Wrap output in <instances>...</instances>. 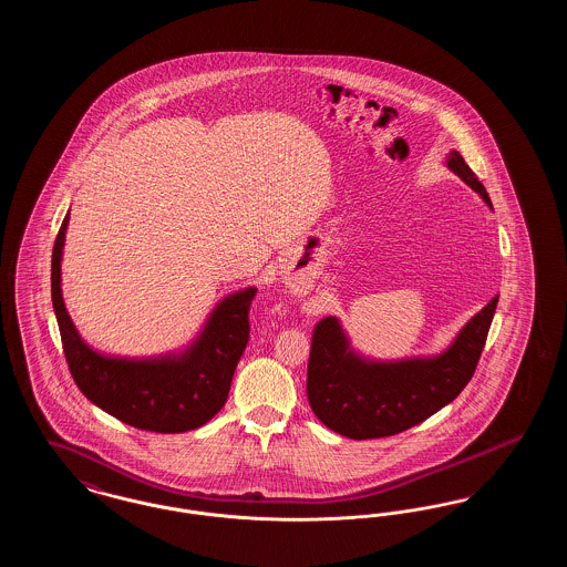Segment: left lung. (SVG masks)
<instances>
[{"mask_svg":"<svg viewBox=\"0 0 567 567\" xmlns=\"http://www.w3.org/2000/svg\"><path fill=\"white\" fill-rule=\"evenodd\" d=\"M446 167L476 190L493 210L488 193L457 151ZM495 296L458 329L453 342L435 354L377 359L352 347L338 317L315 327L308 361V402L331 432L370 440L405 432L451 404L476 370L493 321Z\"/></svg>","mask_w":567,"mask_h":567,"instance_id":"obj_1","label":"left lung"}]
</instances>
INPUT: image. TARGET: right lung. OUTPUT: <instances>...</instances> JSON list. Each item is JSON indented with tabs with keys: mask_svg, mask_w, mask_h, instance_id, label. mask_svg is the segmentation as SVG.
I'll return each instance as SVG.
<instances>
[{
	"mask_svg": "<svg viewBox=\"0 0 567 567\" xmlns=\"http://www.w3.org/2000/svg\"><path fill=\"white\" fill-rule=\"evenodd\" d=\"M70 210L56 234L51 296L63 352L91 404L137 430L183 433L208 423L227 402L236 365L248 344L255 287L223 297L187 347L153 357H121L84 342L61 291V259Z\"/></svg>",
	"mask_w": 567,
	"mask_h": 567,
	"instance_id": "obj_1",
	"label": "right lung"
}]
</instances>
